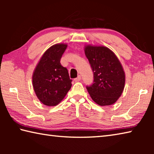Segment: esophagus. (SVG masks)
I'll list each match as a JSON object with an SVG mask.
<instances>
[{"instance_id": "esophagus-1", "label": "esophagus", "mask_w": 154, "mask_h": 154, "mask_svg": "<svg viewBox=\"0 0 154 154\" xmlns=\"http://www.w3.org/2000/svg\"><path fill=\"white\" fill-rule=\"evenodd\" d=\"M81 80V76L80 75H79V76H78L77 78H75V79H74V81L75 82H79V81Z\"/></svg>"}]
</instances>
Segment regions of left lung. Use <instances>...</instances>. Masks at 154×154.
Instances as JSON below:
<instances>
[{
  "label": "left lung",
  "instance_id": "left-lung-1",
  "mask_svg": "<svg viewBox=\"0 0 154 154\" xmlns=\"http://www.w3.org/2000/svg\"><path fill=\"white\" fill-rule=\"evenodd\" d=\"M85 56L94 73V82L86 86L92 100L100 106L113 105L123 92L125 72L113 51L104 46H85Z\"/></svg>",
  "mask_w": 154,
  "mask_h": 154
}]
</instances>
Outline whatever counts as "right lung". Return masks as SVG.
<instances>
[{"label": "right lung", "mask_w": 154, "mask_h": 154, "mask_svg": "<svg viewBox=\"0 0 154 154\" xmlns=\"http://www.w3.org/2000/svg\"><path fill=\"white\" fill-rule=\"evenodd\" d=\"M66 44L58 43L50 47L41 57L32 75V85L36 96L45 105L56 106L63 100L71 88L66 68L60 59Z\"/></svg>", "instance_id": "right-lung-1"}]
</instances>
